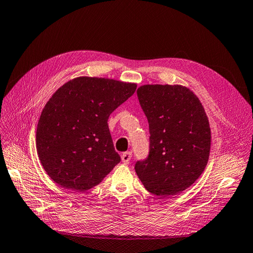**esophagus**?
Wrapping results in <instances>:
<instances>
[{
  "label": "esophagus",
  "instance_id": "34e87169",
  "mask_svg": "<svg viewBox=\"0 0 253 253\" xmlns=\"http://www.w3.org/2000/svg\"><path fill=\"white\" fill-rule=\"evenodd\" d=\"M131 159V152H125L122 154V161L124 164H128Z\"/></svg>",
  "mask_w": 253,
  "mask_h": 253
}]
</instances>
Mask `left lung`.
Returning a JSON list of instances; mask_svg holds the SVG:
<instances>
[{"label": "left lung", "mask_w": 253, "mask_h": 253, "mask_svg": "<svg viewBox=\"0 0 253 253\" xmlns=\"http://www.w3.org/2000/svg\"><path fill=\"white\" fill-rule=\"evenodd\" d=\"M150 126V153L134 166L146 190L169 197L190 187L210 157L211 128L202 103L182 85L146 84L137 89Z\"/></svg>", "instance_id": "left-lung-1"}]
</instances>
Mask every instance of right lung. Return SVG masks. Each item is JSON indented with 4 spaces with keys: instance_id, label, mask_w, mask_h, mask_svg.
<instances>
[{
    "instance_id": "obj_1",
    "label": "right lung",
    "mask_w": 253,
    "mask_h": 253,
    "mask_svg": "<svg viewBox=\"0 0 253 253\" xmlns=\"http://www.w3.org/2000/svg\"><path fill=\"white\" fill-rule=\"evenodd\" d=\"M135 88V83L79 77L52 95L38 121L36 148L53 182L71 191H86L120 163L108 119Z\"/></svg>"
}]
</instances>
